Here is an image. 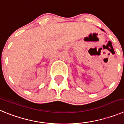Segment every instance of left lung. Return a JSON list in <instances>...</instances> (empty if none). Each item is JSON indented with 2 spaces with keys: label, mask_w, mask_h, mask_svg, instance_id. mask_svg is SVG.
Returning <instances> with one entry per match:
<instances>
[{
  "label": "left lung",
  "mask_w": 124,
  "mask_h": 124,
  "mask_svg": "<svg viewBox=\"0 0 124 124\" xmlns=\"http://www.w3.org/2000/svg\"><path fill=\"white\" fill-rule=\"evenodd\" d=\"M101 29V31H103V32H105V31H104V30H103V29Z\"/></svg>",
  "instance_id": "8db88e82"
}]
</instances>
